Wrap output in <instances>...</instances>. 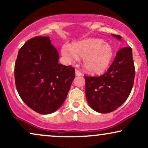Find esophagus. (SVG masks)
<instances>
[{
    "mask_svg": "<svg viewBox=\"0 0 148 148\" xmlns=\"http://www.w3.org/2000/svg\"><path fill=\"white\" fill-rule=\"evenodd\" d=\"M75 75L77 76H81V75H82V73L79 71V70L76 69L75 70Z\"/></svg>",
    "mask_w": 148,
    "mask_h": 148,
    "instance_id": "esophagus-1",
    "label": "esophagus"
}]
</instances>
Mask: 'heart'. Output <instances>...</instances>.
<instances>
[{"label": "heart", "mask_w": 148, "mask_h": 148, "mask_svg": "<svg viewBox=\"0 0 148 148\" xmlns=\"http://www.w3.org/2000/svg\"><path fill=\"white\" fill-rule=\"evenodd\" d=\"M64 56L69 61L84 58L86 70L94 74H101L110 65L114 55L112 47L100 39H88L77 42L71 45L64 44L62 48Z\"/></svg>", "instance_id": "obj_1"}]
</instances>
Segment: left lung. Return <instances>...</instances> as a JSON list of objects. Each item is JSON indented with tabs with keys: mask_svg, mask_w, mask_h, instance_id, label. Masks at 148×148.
<instances>
[{
	"mask_svg": "<svg viewBox=\"0 0 148 148\" xmlns=\"http://www.w3.org/2000/svg\"><path fill=\"white\" fill-rule=\"evenodd\" d=\"M121 39L122 36L113 34ZM135 69L132 48L122 47L112 64L101 76L84 75L87 101L93 110L107 114L116 110L129 97L135 79Z\"/></svg>",
	"mask_w": 148,
	"mask_h": 148,
	"instance_id": "obj_1",
	"label": "left lung"
}]
</instances>
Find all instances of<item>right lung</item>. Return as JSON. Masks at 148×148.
Segmentation results:
<instances>
[{
  "instance_id": "obj_1",
  "label": "right lung",
  "mask_w": 148,
  "mask_h": 148,
  "mask_svg": "<svg viewBox=\"0 0 148 148\" xmlns=\"http://www.w3.org/2000/svg\"><path fill=\"white\" fill-rule=\"evenodd\" d=\"M49 36H37L19 49L15 63V86L21 99L34 112L49 114L66 99L75 69L58 63Z\"/></svg>"
}]
</instances>
